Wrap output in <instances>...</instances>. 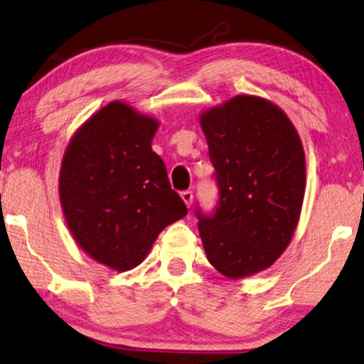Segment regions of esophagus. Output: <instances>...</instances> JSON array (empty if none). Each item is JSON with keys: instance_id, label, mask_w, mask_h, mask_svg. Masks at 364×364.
Returning a JSON list of instances; mask_svg holds the SVG:
<instances>
[{"instance_id": "esophagus-1", "label": "esophagus", "mask_w": 364, "mask_h": 364, "mask_svg": "<svg viewBox=\"0 0 364 364\" xmlns=\"http://www.w3.org/2000/svg\"><path fill=\"white\" fill-rule=\"evenodd\" d=\"M181 197H182V200L186 202L187 207L192 205V200H193V192H192V191H183V192L181 193Z\"/></svg>"}]
</instances>
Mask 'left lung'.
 <instances>
[{"label":"left lung","mask_w":364,"mask_h":364,"mask_svg":"<svg viewBox=\"0 0 364 364\" xmlns=\"http://www.w3.org/2000/svg\"><path fill=\"white\" fill-rule=\"evenodd\" d=\"M218 200L197 207L208 262L228 278L250 277L285 252L305 196V152L287 114L267 99L235 96L200 116Z\"/></svg>","instance_id":"8db88e82"}]
</instances>
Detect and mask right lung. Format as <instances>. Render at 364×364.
<instances>
[{
  "instance_id": "obj_1",
  "label": "right lung",
  "mask_w": 364,
  "mask_h": 364,
  "mask_svg": "<svg viewBox=\"0 0 364 364\" xmlns=\"http://www.w3.org/2000/svg\"><path fill=\"white\" fill-rule=\"evenodd\" d=\"M156 119L114 101L79 127L64 152L59 197L79 247L112 270L142 263L159 233L187 215L151 144Z\"/></svg>"
}]
</instances>
